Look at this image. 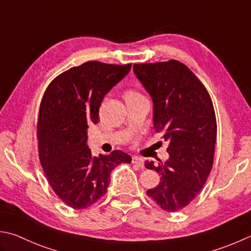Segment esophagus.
<instances>
[{
  "instance_id": "1",
  "label": "esophagus",
  "mask_w": 251,
  "mask_h": 251,
  "mask_svg": "<svg viewBox=\"0 0 251 251\" xmlns=\"http://www.w3.org/2000/svg\"><path fill=\"white\" fill-rule=\"evenodd\" d=\"M131 162L134 164H136L137 166H139V168H144V160H142L141 158H139V156H136V155H134L132 156V160H131Z\"/></svg>"
}]
</instances>
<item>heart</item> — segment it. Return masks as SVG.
<instances>
[{"mask_svg": "<svg viewBox=\"0 0 251 251\" xmlns=\"http://www.w3.org/2000/svg\"><path fill=\"white\" fill-rule=\"evenodd\" d=\"M138 96H140V95L139 93H137L136 91L128 90L125 93V99H128V98H132V97H138Z\"/></svg>", "mask_w": 251, "mask_h": 251, "instance_id": "b5f03b06", "label": "heart"}]
</instances>
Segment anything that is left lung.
Segmentation results:
<instances>
[{
    "mask_svg": "<svg viewBox=\"0 0 251 251\" xmlns=\"http://www.w3.org/2000/svg\"><path fill=\"white\" fill-rule=\"evenodd\" d=\"M134 73L153 102V126L169 141L170 158L147 169L161 181L147 195L160 207L175 212L200 190L213 165L217 121L209 93L195 74L178 61L135 64Z\"/></svg>",
    "mask_w": 251,
    "mask_h": 251,
    "instance_id": "8db88e82",
    "label": "left lung"
}]
</instances>
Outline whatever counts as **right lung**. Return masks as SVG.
Listing matches in <instances>:
<instances>
[{"label": "right lung", "mask_w": 251, "mask_h": 251, "mask_svg": "<svg viewBox=\"0 0 251 251\" xmlns=\"http://www.w3.org/2000/svg\"><path fill=\"white\" fill-rule=\"evenodd\" d=\"M131 64L87 62L64 72L47 88L38 120L39 158L49 184L64 202L86 209L106 194L110 174L131 156L121 150L93 156L87 130L99 122L103 98Z\"/></svg>", "instance_id": "1"}]
</instances>
